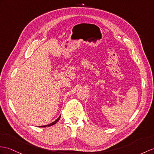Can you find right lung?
Listing matches in <instances>:
<instances>
[{
    "instance_id": "right-lung-1",
    "label": "right lung",
    "mask_w": 154,
    "mask_h": 154,
    "mask_svg": "<svg viewBox=\"0 0 154 154\" xmlns=\"http://www.w3.org/2000/svg\"><path fill=\"white\" fill-rule=\"evenodd\" d=\"M60 117L61 116H60L58 118V119H57L55 121H54V122L53 123H51V124H49V125H44V126H41V127H50V126H52V125H54V124H56V122H57V121H58V120L60 119Z\"/></svg>"
}]
</instances>
